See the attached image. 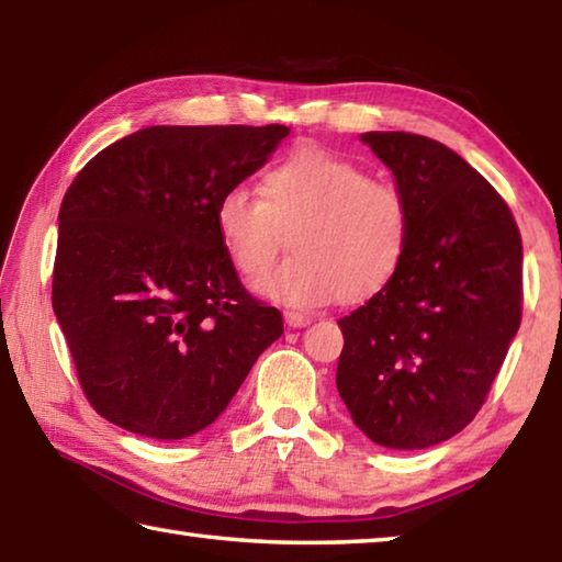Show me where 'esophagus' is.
<instances>
[{
  "instance_id": "obj_1",
  "label": "esophagus",
  "mask_w": 562,
  "mask_h": 562,
  "mask_svg": "<svg viewBox=\"0 0 562 562\" xmlns=\"http://www.w3.org/2000/svg\"><path fill=\"white\" fill-rule=\"evenodd\" d=\"M284 322H288V327L300 329V327H307L312 319L307 315H300V312H284Z\"/></svg>"
}]
</instances>
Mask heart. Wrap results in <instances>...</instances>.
I'll return each mask as SVG.
<instances>
[{"instance_id": "obj_1", "label": "heart", "mask_w": 562, "mask_h": 562, "mask_svg": "<svg viewBox=\"0 0 562 562\" xmlns=\"http://www.w3.org/2000/svg\"><path fill=\"white\" fill-rule=\"evenodd\" d=\"M215 221L235 268L250 280L270 272L290 235L292 255L260 292L302 310L376 297L402 270L412 235L402 190L322 148L272 164L260 193L225 190Z\"/></svg>"}]
</instances>
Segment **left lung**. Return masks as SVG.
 <instances>
[{
    "label": "left lung",
    "instance_id": "8db88e82",
    "mask_svg": "<svg viewBox=\"0 0 562 562\" xmlns=\"http://www.w3.org/2000/svg\"><path fill=\"white\" fill-rule=\"evenodd\" d=\"M361 140L394 173L412 235L394 282L339 319L337 389L374 443L429 449L473 422L520 327V233L496 188L439 140Z\"/></svg>",
    "mask_w": 562,
    "mask_h": 562
}]
</instances>
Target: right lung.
I'll list each match as a JSON object with an SVG mask.
<instances>
[{"mask_svg": "<svg viewBox=\"0 0 562 562\" xmlns=\"http://www.w3.org/2000/svg\"><path fill=\"white\" fill-rule=\"evenodd\" d=\"M270 126H150L93 156L59 211L52 304L89 404L176 441L225 412L282 315L237 278L225 190L288 136Z\"/></svg>", "mask_w": 562, "mask_h": 562, "instance_id": "right-lung-1", "label": "right lung"}]
</instances>
